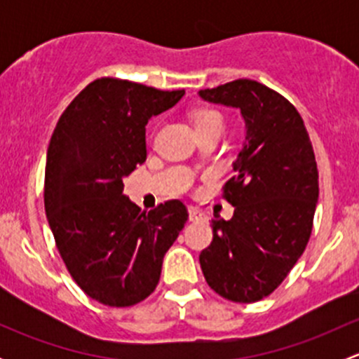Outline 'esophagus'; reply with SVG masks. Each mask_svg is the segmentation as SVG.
Here are the masks:
<instances>
[{"label":"esophagus","mask_w":359,"mask_h":359,"mask_svg":"<svg viewBox=\"0 0 359 359\" xmlns=\"http://www.w3.org/2000/svg\"><path fill=\"white\" fill-rule=\"evenodd\" d=\"M189 220L191 222H205L206 217L201 210L198 208H189Z\"/></svg>","instance_id":"esophagus-1"}]
</instances>
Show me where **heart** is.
<instances>
[{
	"label": "heart",
	"mask_w": 359,
	"mask_h": 359,
	"mask_svg": "<svg viewBox=\"0 0 359 359\" xmlns=\"http://www.w3.org/2000/svg\"><path fill=\"white\" fill-rule=\"evenodd\" d=\"M213 123H222V116L213 109H198L194 114V126L203 128V126L213 125Z\"/></svg>",
	"instance_id": "obj_1"
}]
</instances>
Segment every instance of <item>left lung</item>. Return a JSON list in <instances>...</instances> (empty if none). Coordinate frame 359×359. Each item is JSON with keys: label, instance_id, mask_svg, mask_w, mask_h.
<instances>
[{"label": "left lung", "instance_id": "obj_1", "mask_svg": "<svg viewBox=\"0 0 359 359\" xmlns=\"http://www.w3.org/2000/svg\"><path fill=\"white\" fill-rule=\"evenodd\" d=\"M200 97L238 107L247 126L234 175L222 187L234 215L212 220L201 271L224 299L257 302L283 283L311 238L320 194L313 144L293 104L262 83L234 79Z\"/></svg>", "mask_w": 359, "mask_h": 359}]
</instances>
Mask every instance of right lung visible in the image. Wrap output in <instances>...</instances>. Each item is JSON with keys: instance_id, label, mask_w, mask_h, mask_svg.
<instances>
[{"instance_id": "add662e5", "label": "right lung", "mask_w": 359, "mask_h": 359, "mask_svg": "<svg viewBox=\"0 0 359 359\" xmlns=\"http://www.w3.org/2000/svg\"><path fill=\"white\" fill-rule=\"evenodd\" d=\"M184 93L99 78L74 97L50 139L46 219L72 280L104 306H135L154 292L163 257L189 217L180 200L146 213L123 194V177L146 161L147 121Z\"/></svg>"}]
</instances>
